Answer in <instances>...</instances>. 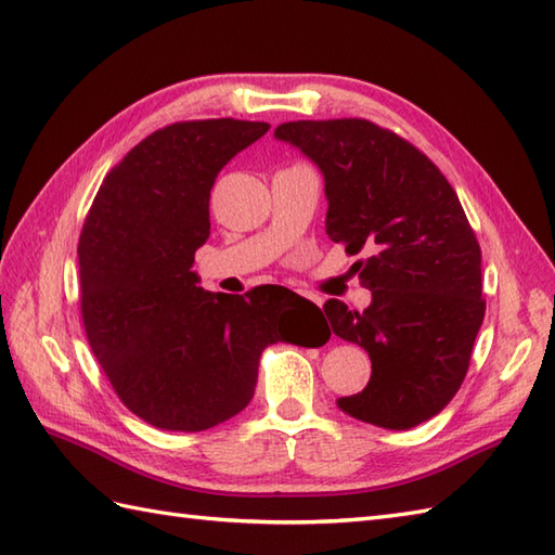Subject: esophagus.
I'll list each match as a JSON object with an SVG mask.
<instances>
[{"mask_svg":"<svg viewBox=\"0 0 555 555\" xmlns=\"http://www.w3.org/2000/svg\"><path fill=\"white\" fill-rule=\"evenodd\" d=\"M302 298H308L310 302H314V305H320V308H322V305H324V300H322L320 296H314V293H302Z\"/></svg>","mask_w":555,"mask_h":555,"instance_id":"1","label":"esophagus"}]
</instances>
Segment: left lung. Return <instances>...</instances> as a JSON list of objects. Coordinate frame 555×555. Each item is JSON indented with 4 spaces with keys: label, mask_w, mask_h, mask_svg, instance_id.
<instances>
[{
    "label": "left lung",
    "mask_w": 555,
    "mask_h": 555,
    "mask_svg": "<svg viewBox=\"0 0 555 555\" xmlns=\"http://www.w3.org/2000/svg\"><path fill=\"white\" fill-rule=\"evenodd\" d=\"M274 138L322 171L328 238L370 253L358 262L367 308L324 305L334 334L372 360L362 393L336 405L384 429L417 427L457 393L485 322L481 250L463 205L429 157L364 119L291 121Z\"/></svg>",
    "instance_id": "left-lung-1"
}]
</instances>
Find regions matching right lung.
Wrapping results in <instances>:
<instances>
[{
	"instance_id": "add662e5",
	"label": "right lung",
	"mask_w": 555,
	"mask_h": 555,
	"mask_svg": "<svg viewBox=\"0 0 555 555\" xmlns=\"http://www.w3.org/2000/svg\"><path fill=\"white\" fill-rule=\"evenodd\" d=\"M269 131L262 121H183L147 135L107 173L78 243L90 348L140 420L203 431L250 403L259 358L276 340L324 346L314 302L284 286L211 293L193 271L209 238L219 171Z\"/></svg>"
}]
</instances>
